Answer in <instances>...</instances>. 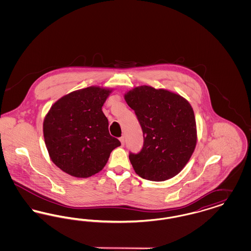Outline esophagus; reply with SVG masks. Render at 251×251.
I'll return each mask as SVG.
<instances>
[{"mask_svg":"<svg viewBox=\"0 0 251 251\" xmlns=\"http://www.w3.org/2000/svg\"><path fill=\"white\" fill-rule=\"evenodd\" d=\"M120 141L121 142V145L124 146V143H125V137H124V136H121L120 138Z\"/></svg>","mask_w":251,"mask_h":251,"instance_id":"esophagus-1","label":"esophagus"}]
</instances>
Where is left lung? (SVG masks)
<instances>
[{"label":"left lung","mask_w":251,"mask_h":251,"mask_svg":"<svg viewBox=\"0 0 251 251\" xmlns=\"http://www.w3.org/2000/svg\"><path fill=\"white\" fill-rule=\"evenodd\" d=\"M124 98L143 131L142 150L129 154L135 173L153 181L173 178L185 167L197 144L190 103L178 94L148 85L133 88Z\"/></svg>","instance_id":"left-lung-1"}]
</instances>
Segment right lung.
<instances>
[{
    "instance_id": "1",
    "label": "right lung",
    "mask_w": 251,
    "mask_h": 251,
    "mask_svg": "<svg viewBox=\"0 0 251 251\" xmlns=\"http://www.w3.org/2000/svg\"><path fill=\"white\" fill-rule=\"evenodd\" d=\"M111 90L89 86L62 97L43 122L49 154L55 166L77 178L100 171L110 153L120 146L110 135L101 107Z\"/></svg>"
}]
</instances>
